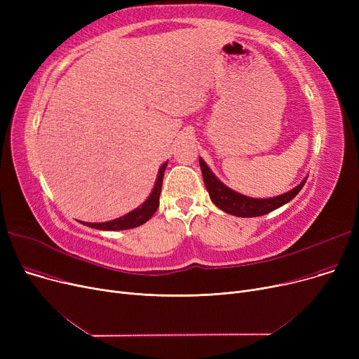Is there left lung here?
Segmentation results:
<instances>
[{
    "instance_id": "obj_1",
    "label": "left lung",
    "mask_w": 359,
    "mask_h": 359,
    "mask_svg": "<svg viewBox=\"0 0 359 359\" xmlns=\"http://www.w3.org/2000/svg\"><path fill=\"white\" fill-rule=\"evenodd\" d=\"M199 165L202 170V176H203L206 191H208L211 201L224 212L236 215V217H243V218L265 215V214L279 208V206L285 205L287 202L294 199L301 189H303V186L307 180V179H304L297 187H294L292 191H290L284 195H279V196L269 198V199H255V198H249V196H244L241 194H237L233 189H230L229 186H225L222 182H219L202 158H199Z\"/></svg>"
}]
</instances>
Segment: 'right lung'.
I'll return each mask as SVG.
<instances>
[{
	"instance_id": "add662e5",
	"label": "right lung",
	"mask_w": 359,
	"mask_h": 359,
	"mask_svg": "<svg viewBox=\"0 0 359 359\" xmlns=\"http://www.w3.org/2000/svg\"><path fill=\"white\" fill-rule=\"evenodd\" d=\"M167 163H164L160 170H158V176L156 180V186L153 192L149 194L148 199L138 206L137 210L130 211L129 214L116 218L113 221L107 222H97V224H87L91 229H97V230H107V231H116V230H129V229H135L147 222L151 217L154 215L157 211L158 205H160V194H161V184H163V176H164V170H165Z\"/></svg>"
}]
</instances>
